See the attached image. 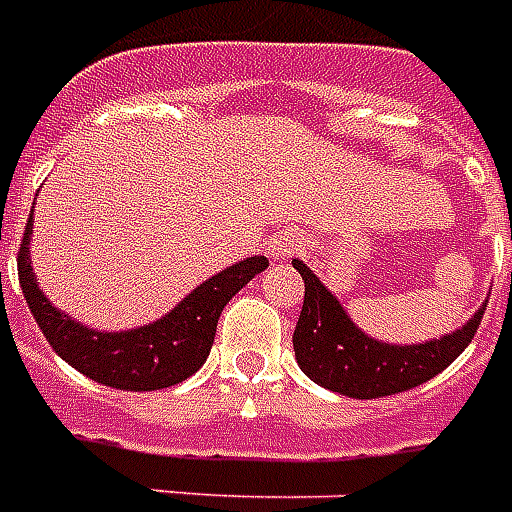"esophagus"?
<instances>
[{"label": "esophagus", "instance_id": "obj_1", "mask_svg": "<svg viewBox=\"0 0 512 512\" xmlns=\"http://www.w3.org/2000/svg\"><path fill=\"white\" fill-rule=\"evenodd\" d=\"M304 246H307V241L299 230H282L268 241V252L274 260H290V257L299 255Z\"/></svg>", "mask_w": 512, "mask_h": 512}]
</instances>
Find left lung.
Listing matches in <instances>:
<instances>
[{
  "label": "left lung",
  "instance_id": "obj_1",
  "mask_svg": "<svg viewBox=\"0 0 512 512\" xmlns=\"http://www.w3.org/2000/svg\"><path fill=\"white\" fill-rule=\"evenodd\" d=\"M304 279V304L293 332V351L304 376L323 389L356 400L395 395L425 384L450 367L472 343L483 321L485 304L461 329L439 340L417 345H392L367 337L345 312L334 293L312 274L307 263L293 260Z\"/></svg>",
  "mask_w": 512,
  "mask_h": 512
}]
</instances>
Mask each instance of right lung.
Returning <instances> with one entry per match:
<instances>
[{
  "mask_svg": "<svg viewBox=\"0 0 512 512\" xmlns=\"http://www.w3.org/2000/svg\"><path fill=\"white\" fill-rule=\"evenodd\" d=\"M29 238L32 219L18 249V282L40 332L46 334L57 356L79 373L126 392L167 389L194 376L211 354L224 304L268 266L263 255L238 260L235 266L197 285L164 318L128 332H98L73 321L43 296L29 263Z\"/></svg>",
  "mask_w": 512,
  "mask_h": 512,
  "instance_id": "obj_1",
  "label": "right lung"
}]
</instances>
